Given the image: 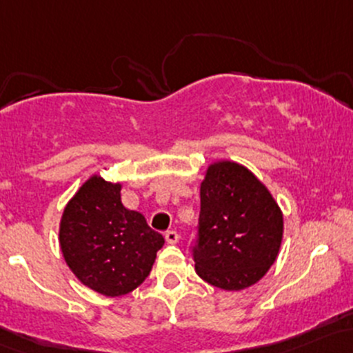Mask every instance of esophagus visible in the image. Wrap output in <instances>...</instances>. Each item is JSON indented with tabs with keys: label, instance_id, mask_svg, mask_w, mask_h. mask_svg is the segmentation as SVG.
I'll list each match as a JSON object with an SVG mask.
<instances>
[{
	"label": "esophagus",
	"instance_id": "1",
	"mask_svg": "<svg viewBox=\"0 0 353 353\" xmlns=\"http://www.w3.org/2000/svg\"><path fill=\"white\" fill-rule=\"evenodd\" d=\"M165 241L169 243V245H176L177 241H179V234H177V231H165Z\"/></svg>",
	"mask_w": 353,
	"mask_h": 353
}]
</instances>
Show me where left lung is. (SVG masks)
<instances>
[{
	"label": "left lung",
	"instance_id": "8db88e82",
	"mask_svg": "<svg viewBox=\"0 0 353 353\" xmlns=\"http://www.w3.org/2000/svg\"><path fill=\"white\" fill-rule=\"evenodd\" d=\"M283 214L253 172L236 162L209 165L192 258L196 273L221 290H243L265 276L280 251Z\"/></svg>",
	"mask_w": 353,
	"mask_h": 353
}]
</instances>
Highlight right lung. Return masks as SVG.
I'll list each match as a JSON object with an SVG mask.
<instances>
[{
  "label": "right lung",
  "instance_id": "obj_1",
  "mask_svg": "<svg viewBox=\"0 0 353 353\" xmlns=\"http://www.w3.org/2000/svg\"><path fill=\"white\" fill-rule=\"evenodd\" d=\"M162 234L120 201V184L94 176L65 208L60 246L65 261L88 288L105 296L130 293L149 276Z\"/></svg>",
  "mask_w": 353,
  "mask_h": 353
}]
</instances>
